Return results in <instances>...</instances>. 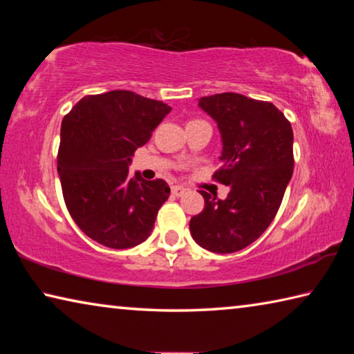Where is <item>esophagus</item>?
<instances>
[{
    "label": "esophagus",
    "mask_w": 354,
    "mask_h": 354,
    "mask_svg": "<svg viewBox=\"0 0 354 354\" xmlns=\"http://www.w3.org/2000/svg\"><path fill=\"white\" fill-rule=\"evenodd\" d=\"M171 194L175 195V196H183L185 194V189L183 187V185H173Z\"/></svg>",
    "instance_id": "1"
}]
</instances>
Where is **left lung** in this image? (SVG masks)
I'll return each mask as SVG.
<instances>
[{
    "instance_id": "obj_1",
    "label": "left lung",
    "mask_w": 354,
    "mask_h": 354,
    "mask_svg": "<svg viewBox=\"0 0 354 354\" xmlns=\"http://www.w3.org/2000/svg\"><path fill=\"white\" fill-rule=\"evenodd\" d=\"M221 134V167L212 178L231 185L226 200L207 192L205 209L190 220V234L212 253H236L259 239L283 201L293 173V133L277 106L241 93L203 97Z\"/></svg>"
}]
</instances>
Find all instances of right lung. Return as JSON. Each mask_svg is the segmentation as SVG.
<instances>
[{
    "instance_id": "obj_1",
    "label": "right lung",
    "mask_w": 354,
    "mask_h": 354,
    "mask_svg": "<svg viewBox=\"0 0 354 354\" xmlns=\"http://www.w3.org/2000/svg\"><path fill=\"white\" fill-rule=\"evenodd\" d=\"M171 111L162 101L129 91L87 95L61 127L57 173L71 218L107 248H131L151 234L170 195L164 179L129 175L134 151Z\"/></svg>"
}]
</instances>
